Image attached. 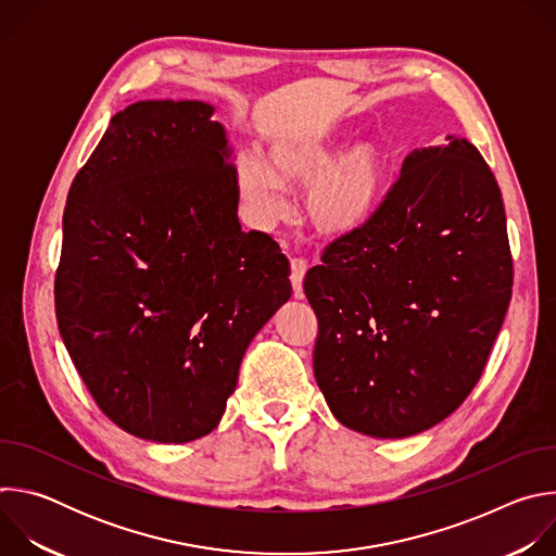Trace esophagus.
<instances>
[{"mask_svg": "<svg viewBox=\"0 0 556 556\" xmlns=\"http://www.w3.org/2000/svg\"><path fill=\"white\" fill-rule=\"evenodd\" d=\"M305 273H307V262L301 260V257H294L290 262V281H292L296 299H303V277H305Z\"/></svg>", "mask_w": 556, "mask_h": 556, "instance_id": "1", "label": "esophagus"}]
</instances>
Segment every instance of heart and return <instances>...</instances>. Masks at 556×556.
<instances>
[{
    "label": "heart",
    "mask_w": 556,
    "mask_h": 556,
    "mask_svg": "<svg viewBox=\"0 0 556 556\" xmlns=\"http://www.w3.org/2000/svg\"><path fill=\"white\" fill-rule=\"evenodd\" d=\"M341 149L337 136L279 140L270 147V167L255 153H242L235 167L237 191L251 215L270 226L286 215L283 187L309 185L305 213L316 230L330 237L358 232L382 202L389 161L371 140Z\"/></svg>",
    "instance_id": "1"
}]
</instances>
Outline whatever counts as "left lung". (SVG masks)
I'll return each instance as SVG.
<instances>
[{
	"label": "left lung",
	"mask_w": 556,
	"mask_h": 556,
	"mask_svg": "<svg viewBox=\"0 0 556 556\" xmlns=\"http://www.w3.org/2000/svg\"><path fill=\"white\" fill-rule=\"evenodd\" d=\"M303 290L314 378L334 418L409 438L478 384L513 294L502 191L466 138L414 149L369 224L332 242Z\"/></svg>",
	"instance_id": "obj_1"
}]
</instances>
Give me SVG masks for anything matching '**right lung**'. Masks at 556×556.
I'll list each match as a JSON object with an SVG mask.
<instances>
[{"label":"right lung","instance_id":"right-lung-1","mask_svg":"<svg viewBox=\"0 0 556 556\" xmlns=\"http://www.w3.org/2000/svg\"><path fill=\"white\" fill-rule=\"evenodd\" d=\"M204 101L118 112L63 211V345L101 412L165 444L211 433L255 334L290 299V262L242 230L232 149Z\"/></svg>","mask_w":556,"mask_h":556}]
</instances>
